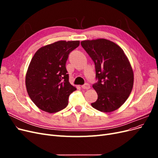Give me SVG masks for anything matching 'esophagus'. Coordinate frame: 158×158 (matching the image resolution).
Here are the masks:
<instances>
[{
	"label": "esophagus",
	"mask_w": 158,
	"mask_h": 158,
	"mask_svg": "<svg viewBox=\"0 0 158 158\" xmlns=\"http://www.w3.org/2000/svg\"><path fill=\"white\" fill-rule=\"evenodd\" d=\"M82 88L84 89H89L90 88V85L88 84H85L84 85H82Z\"/></svg>",
	"instance_id": "1"
}]
</instances>
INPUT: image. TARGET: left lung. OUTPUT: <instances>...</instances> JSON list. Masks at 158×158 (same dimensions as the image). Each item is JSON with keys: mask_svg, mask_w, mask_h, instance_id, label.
Returning a JSON list of instances; mask_svg holds the SVG:
<instances>
[{"mask_svg": "<svg viewBox=\"0 0 158 158\" xmlns=\"http://www.w3.org/2000/svg\"><path fill=\"white\" fill-rule=\"evenodd\" d=\"M81 45L94 62L98 78V82L93 85L98 99L91 105L104 113L115 111L126 102L133 88L130 61L121 47L110 40H84Z\"/></svg>", "mask_w": 158, "mask_h": 158, "instance_id": "1", "label": "left lung"}]
</instances>
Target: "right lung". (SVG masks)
Here are the masks:
<instances>
[{
	"instance_id": "obj_1",
	"label": "right lung",
	"mask_w": 158,
	"mask_h": 158,
	"mask_svg": "<svg viewBox=\"0 0 158 158\" xmlns=\"http://www.w3.org/2000/svg\"><path fill=\"white\" fill-rule=\"evenodd\" d=\"M80 41H58L41 47L32 57L26 74L31 101L42 111L52 113L64 109L76 88L69 81L66 62Z\"/></svg>"
}]
</instances>
